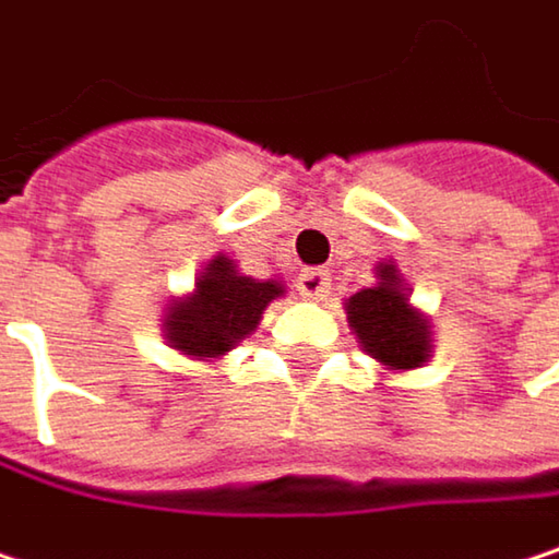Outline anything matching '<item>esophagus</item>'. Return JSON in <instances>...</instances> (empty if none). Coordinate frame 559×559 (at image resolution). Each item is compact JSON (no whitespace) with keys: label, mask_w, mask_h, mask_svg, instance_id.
Segmentation results:
<instances>
[{"label":"esophagus","mask_w":559,"mask_h":559,"mask_svg":"<svg viewBox=\"0 0 559 559\" xmlns=\"http://www.w3.org/2000/svg\"><path fill=\"white\" fill-rule=\"evenodd\" d=\"M296 289H299V296H302V299L319 302V299H325V296H329L332 280H329V273H325V270H302V273H299V280H296Z\"/></svg>","instance_id":"1"}]
</instances>
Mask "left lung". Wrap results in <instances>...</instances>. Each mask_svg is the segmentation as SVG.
I'll use <instances>...</instances> for the list:
<instances>
[{"label": "left lung", "instance_id": "8db88e82", "mask_svg": "<svg viewBox=\"0 0 559 559\" xmlns=\"http://www.w3.org/2000/svg\"><path fill=\"white\" fill-rule=\"evenodd\" d=\"M345 312L361 348L388 371H411L429 358V322L411 306L394 263H378V286L345 299Z\"/></svg>", "mask_w": 559, "mask_h": 559}]
</instances>
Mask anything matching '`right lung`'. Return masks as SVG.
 Listing matches in <instances>:
<instances>
[{"instance_id": "1", "label": "right lung", "mask_w": 559, "mask_h": 559, "mask_svg": "<svg viewBox=\"0 0 559 559\" xmlns=\"http://www.w3.org/2000/svg\"><path fill=\"white\" fill-rule=\"evenodd\" d=\"M283 293V283L243 276L230 257L217 253L194 280V293L168 306L162 332L188 358H221L257 332L263 309Z\"/></svg>"}]
</instances>
